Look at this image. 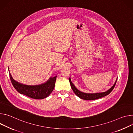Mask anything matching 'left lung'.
Masks as SVG:
<instances>
[{"label": "left lung", "mask_w": 133, "mask_h": 133, "mask_svg": "<svg viewBox=\"0 0 133 133\" xmlns=\"http://www.w3.org/2000/svg\"><path fill=\"white\" fill-rule=\"evenodd\" d=\"M69 81H70V85L72 88V90L78 97H79L80 98L84 99V100H95V99H99V98H100L102 97H104L109 95L114 89V87L116 85V82H117V80H116L115 83H114V84L108 90H107L105 92L95 93V94H90V93L88 94V93H84L83 92H81V91H79L78 89H77V88H76L75 85L72 83L70 78H69Z\"/></svg>", "instance_id": "8db88e82"}]
</instances>
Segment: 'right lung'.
I'll return each mask as SVG.
<instances>
[{
	"label": "right lung",
	"mask_w": 133,
	"mask_h": 133,
	"mask_svg": "<svg viewBox=\"0 0 133 133\" xmlns=\"http://www.w3.org/2000/svg\"><path fill=\"white\" fill-rule=\"evenodd\" d=\"M8 71L9 72V70ZM9 77L12 85L19 93L35 99H42L48 97L54 89L56 79V76L51 77L45 83L39 85H28L15 80L10 72Z\"/></svg>",
	"instance_id": "right-lung-1"
}]
</instances>
